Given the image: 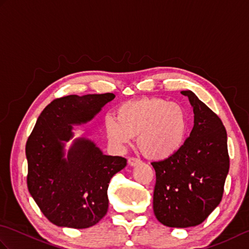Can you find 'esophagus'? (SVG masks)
<instances>
[{
  "label": "esophagus",
  "mask_w": 249,
  "mask_h": 249,
  "mask_svg": "<svg viewBox=\"0 0 249 249\" xmlns=\"http://www.w3.org/2000/svg\"><path fill=\"white\" fill-rule=\"evenodd\" d=\"M141 162V160H138V158H136V157H129L128 158V163H129V166H137V165H139V163Z\"/></svg>",
  "instance_id": "obj_1"
}]
</instances>
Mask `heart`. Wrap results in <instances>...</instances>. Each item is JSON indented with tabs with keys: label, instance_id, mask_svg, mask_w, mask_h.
<instances>
[{
	"label": "heart",
	"instance_id": "b5f03b06",
	"mask_svg": "<svg viewBox=\"0 0 249 249\" xmlns=\"http://www.w3.org/2000/svg\"><path fill=\"white\" fill-rule=\"evenodd\" d=\"M187 129L188 116L182 106L157 97L129 100L118 108L116 119L106 120L111 144L124 149L138 136L139 150L154 160H166L181 150Z\"/></svg>",
	"mask_w": 249,
	"mask_h": 249
}]
</instances>
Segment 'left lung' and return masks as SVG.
Here are the masks:
<instances>
[{"label": "left lung", "instance_id": "8db88e82", "mask_svg": "<svg viewBox=\"0 0 249 249\" xmlns=\"http://www.w3.org/2000/svg\"><path fill=\"white\" fill-rule=\"evenodd\" d=\"M181 94L194 108L192 133L176 154L152 162L154 214L172 228L194 227L208 218L223 198L230 166L223 122L192 91Z\"/></svg>", "mask_w": 249, "mask_h": 249}]
</instances>
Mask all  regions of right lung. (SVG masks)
Instances as JSON below:
<instances>
[{
    "label": "right lung",
    "instance_id": "right-lung-1",
    "mask_svg": "<svg viewBox=\"0 0 249 249\" xmlns=\"http://www.w3.org/2000/svg\"><path fill=\"white\" fill-rule=\"evenodd\" d=\"M114 94L68 95L56 98L40 113L26 141V183L47 219L59 227L84 229L108 211L110 179L126 166V158L104 155L92 141L78 139L64 158L63 141L71 124L92 120Z\"/></svg>",
    "mask_w": 249,
    "mask_h": 249
}]
</instances>
